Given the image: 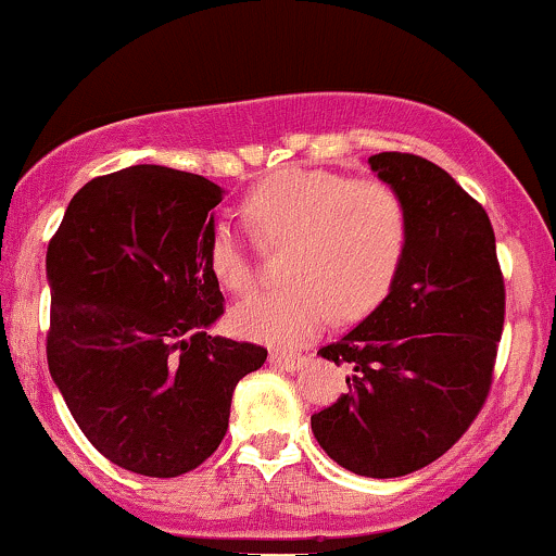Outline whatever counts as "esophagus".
Here are the masks:
<instances>
[{"mask_svg": "<svg viewBox=\"0 0 556 556\" xmlns=\"http://www.w3.org/2000/svg\"><path fill=\"white\" fill-rule=\"evenodd\" d=\"M269 363L274 368H282V371H300L308 363V358L300 353H271Z\"/></svg>", "mask_w": 556, "mask_h": 556, "instance_id": "1", "label": "esophagus"}]
</instances>
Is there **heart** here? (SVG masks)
Masks as SVG:
<instances>
[{
  "label": "heart",
  "instance_id": "heart-1",
  "mask_svg": "<svg viewBox=\"0 0 556 556\" xmlns=\"http://www.w3.org/2000/svg\"><path fill=\"white\" fill-rule=\"evenodd\" d=\"M242 208L264 238L292 240L285 266L292 282L235 305L232 327L245 340L298 348L337 311L368 314L392 287L407 240L405 203L392 185L290 167L258 182ZM208 269L232 292L253 282L245 245L227 222L208 235Z\"/></svg>",
  "mask_w": 556,
  "mask_h": 556
}]
</instances>
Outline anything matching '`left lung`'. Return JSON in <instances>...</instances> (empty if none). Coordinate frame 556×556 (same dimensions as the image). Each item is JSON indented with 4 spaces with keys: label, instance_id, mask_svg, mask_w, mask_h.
<instances>
[{
    "label": "left lung",
    "instance_id": "8db88e82",
    "mask_svg": "<svg viewBox=\"0 0 556 556\" xmlns=\"http://www.w3.org/2000/svg\"><path fill=\"white\" fill-rule=\"evenodd\" d=\"M368 164L405 203V253L389 295L318 350L350 374L311 429L342 468L397 478L442 457L486 402L504 279L486 212L442 167L397 151Z\"/></svg>",
    "mask_w": 556,
    "mask_h": 556
}]
</instances>
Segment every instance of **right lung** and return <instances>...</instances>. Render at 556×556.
<instances>
[{"label":"right lung","instance_id":"add662e5","mask_svg":"<svg viewBox=\"0 0 556 556\" xmlns=\"http://www.w3.org/2000/svg\"><path fill=\"white\" fill-rule=\"evenodd\" d=\"M219 185L136 164L86 182L47 251L49 374L106 460L175 478L225 439L232 392L266 350L212 337L208 269Z\"/></svg>","mask_w":556,"mask_h":556}]
</instances>
